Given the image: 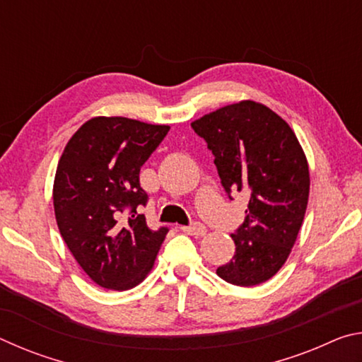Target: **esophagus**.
Returning a JSON list of instances; mask_svg holds the SVG:
<instances>
[{
	"instance_id": "1",
	"label": "esophagus",
	"mask_w": 362,
	"mask_h": 362,
	"mask_svg": "<svg viewBox=\"0 0 362 362\" xmlns=\"http://www.w3.org/2000/svg\"><path fill=\"white\" fill-rule=\"evenodd\" d=\"M182 230L185 231L187 235H189V236H194V238H201V236H204L206 233H207V228H206V226H204L203 223H199V222H194V223H192V225L182 226Z\"/></svg>"
}]
</instances>
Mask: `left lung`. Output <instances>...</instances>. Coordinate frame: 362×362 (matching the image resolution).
Listing matches in <instances>:
<instances>
[{
    "mask_svg": "<svg viewBox=\"0 0 362 362\" xmlns=\"http://www.w3.org/2000/svg\"><path fill=\"white\" fill-rule=\"evenodd\" d=\"M192 127L216 156L228 196L249 194L244 223L231 235L235 255L217 274L241 287L265 283L286 263L303 223L310 170L302 145L279 115L254 100L218 108Z\"/></svg>",
    "mask_w": 362,
    "mask_h": 362,
    "instance_id": "1",
    "label": "left lung"
}]
</instances>
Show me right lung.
Instances as JSON below:
<instances>
[{"instance_id": "obj_1", "label": "right lung", "mask_w": 362, "mask_h": 362, "mask_svg": "<svg viewBox=\"0 0 362 362\" xmlns=\"http://www.w3.org/2000/svg\"><path fill=\"white\" fill-rule=\"evenodd\" d=\"M170 127L95 116L73 134L54 179L60 235L84 273L103 289L127 291L155 265L166 226L153 231L139 212L148 196L139 174Z\"/></svg>"}]
</instances>
